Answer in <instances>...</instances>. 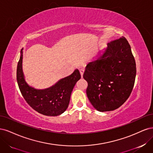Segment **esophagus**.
<instances>
[{
    "instance_id": "esophagus-1",
    "label": "esophagus",
    "mask_w": 153,
    "mask_h": 153,
    "mask_svg": "<svg viewBox=\"0 0 153 153\" xmlns=\"http://www.w3.org/2000/svg\"><path fill=\"white\" fill-rule=\"evenodd\" d=\"M84 69H80V75H81V77L83 76V75H84Z\"/></svg>"
}]
</instances>
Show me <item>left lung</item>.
<instances>
[{"label":"left lung","mask_w":153,"mask_h":153,"mask_svg":"<svg viewBox=\"0 0 153 153\" xmlns=\"http://www.w3.org/2000/svg\"><path fill=\"white\" fill-rule=\"evenodd\" d=\"M136 63L125 38L107 44L87 64L84 73L87 82V98L100 112L112 111L127 100L136 77Z\"/></svg>","instance_id":"left-lung-1"}]
</instances>
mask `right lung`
<instances>
[{
  "instance_id": "1",
  "label": "right lung",
  "mask_w": 153,
  "mask_h": 153,
  "mask_svg": "<svg viewBox=\"0 0 153 153\" xmlns=\"http://www.w3.org/2000/svg\"><path fill=\"white\" fill-rule=\"evenodd\" d=\"M23 50L18 62L16 79L21 93L27 103L37 112L47 116H57L68 107L72 91L81 78L78 69L70 75L61 78L54 85L43 89L27 84L23 71Z\"/></svg>"
}]
</instances>
